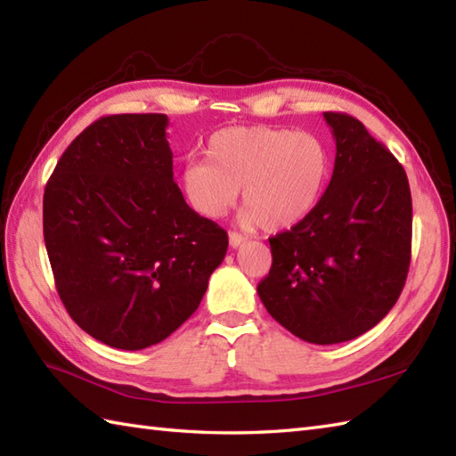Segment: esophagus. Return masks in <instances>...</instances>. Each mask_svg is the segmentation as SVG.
<instances>
[{
    "mask_svg": "<svg viewBox=\"0 0 456 456\" xmlns=\"http://www.w3.org/2000/svg\"><path fill=\"white\" fill-rule=\"evenodd\" d=\"M247 240V237H243L240 233H229V245L231 248H239Z\"/></svg>",
    "mask_w": 456,
    "mask_h": 456,
    "instance_id": "esophagus-1",
    "label": "esophagus"
}]
</instances>
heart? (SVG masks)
<instances>
[{
  "mask_svg": "<svg viewBox=\"0 0 456 456\" xmlns=\"http://www.w3.org/2000/svg\"><path fill=\"white\" fill-rule=\"evenodd\" d=\"M331 178V152L314 133L225 127L206 142V160H188L180 174L183 198L201 217L219 219L240 190V223L282 231L319 206Z\"/></svg>",
  "mask_w": 456,
  "mask_h": 456,
  "instance_id": "1",
  "label": "heart"
}]
</instances>
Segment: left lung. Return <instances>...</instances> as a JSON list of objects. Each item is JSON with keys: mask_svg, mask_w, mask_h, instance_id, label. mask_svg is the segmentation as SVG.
Wrapping results in <instances>:
<instances>
[{"mask_svg": "<svg viewBox=\"0 0 456 456\" xmlns=\"http://www.w3.org/2000/svg\"><path fill=\"white\" fill-rule=\"evenodd\" d=\"M323 118L337 144L331 182L312 216L268 239L273 266L256 292L289 333L335 345L398 302L411 260V191L402 164L361 121Z\"/></svg>", "mask_w": 456, "mask_h": 456, "instance_id": "obj_1", "label": "left lung"}]
</instances>
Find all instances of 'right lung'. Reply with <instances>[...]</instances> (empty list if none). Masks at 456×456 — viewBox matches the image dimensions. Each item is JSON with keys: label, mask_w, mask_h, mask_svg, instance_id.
Segmentation results:
<instances>
[{"label": "right lung", "mask_w": 456, "mask_h": 456, "mask_svg": "<svg viewBox=\"0 0 456 456\" xmlns=\"http://www.w3.org/2000/svg\"><path fill=\"white\" fill-rule=\"evenodd\" d=\"M167 127L164 113L105 115L70 142L45 188L56 292L80 329L123 351L176 331L229 245L174 182Z\"/></svg>", "instance_id": "add662e5"}]
</instances>
